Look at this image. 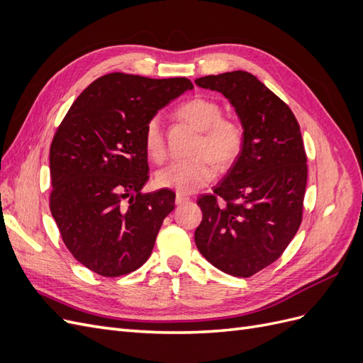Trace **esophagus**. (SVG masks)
<instances>
[{"label":"esophagus","instance_id":"34e87169","mask_svg":"<svg viewBox=\"0 0 363 363\" xmlns=\"http://www.w3.org/2000/svg\"><path fill=\"white\" fill-rule=\"evenodd\" d=\"M188 201H191V196L189 195H184V194H180V192L175 195V204H177V206L184 204V203H188Z\"/></svg>","mask_w":363,"mask_h":363}]
</instances>
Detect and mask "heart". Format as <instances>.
I'll list each match as a JSON object with an SVG mask.
<instances>
[{"label": "heart", "instance_id": "heart-1", "mask_svg": "<svg viewBox=\"0 0 363 363\" xmlns=\"http://www.w3.org/2000/svg\"><path fill=\"white\" fill-rule=\"evenodd\" d=\"M177 115L200 130L194 147L196 156L169 163L157 172V183L180 194H192L215 179L216 161L227 168L239 159L245 144V131L238 119L223 116L221 106L207 98H192L183 103ZM144 144L152 160L164 159L167 148L159 118H151L147 123Z\"/></svg>", "mask_w": 363, "mask_h": 363}]
</instances>
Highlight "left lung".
Here are the masks:
<instances>
[{
	"instance_id": "obj_1",
	"label": "left lung",
	"mask_w": 363,
	"mask_h": 363,
	"mask_svg": "<svg viewBox=\"0 0 363 363\" xmlns=\"http://www.w3.org/2000/svg\"><path fill=\"white\" fill-rule=\"evenodd\" d=\"M195 83L221 92L245 131L239 159L213 194L196 201L203 221L195 244L218 269L251 277L281 256L301 224L307 157L298 121L250 72L206 75Z\"/></svg>"
}]
</instances>
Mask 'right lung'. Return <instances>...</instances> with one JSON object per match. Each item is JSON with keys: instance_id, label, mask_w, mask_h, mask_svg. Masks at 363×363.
Segmentation results:
<instances>
[{"instance_id": "right-lung-1", "label": "right lung", "mask_w": 363, "mask_h": 363, "mask_svg": "<svg viewBox=\"0 0 363 363\" xmlns=\"http://www.w3.org/2000/svg\"><path fill=\"white\" fill-rule=\"evenodd\" d=\"M189 79L124 72L92 82L63 118L50 148L51 215L71 255L103 277L140 268L175 194H142L148 182L145 125Z\"/></svg>"}]
</instances>
